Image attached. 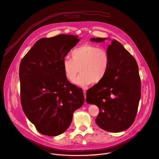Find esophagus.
Segmentation results:
<instances>
[{
    "instance_id": "1",
    "label": "esophagus",
    "mask_w": 159,
    "mask_h": 159,
    "mask_svg": "<svg viewBox=\"0 0 159 159\" xmlns=\"http://www.w3.org/2000/svg\"><path fill=\"white\" fill-rule=\"evenodd\" d=\"M83 93H84V99H85V100H86V91H83ZM85 103H86V101H85Z\"/></svg>"
}]
</instances>
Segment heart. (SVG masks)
Segmentation results:
<instances>
[{
    "label": "heart",
    "mask_w": 159,
    "mask_h": 159,
    "mask_svg": "<svg viewBox=\"0 0 159 159\" xmlns=\"http://www.w3.org/2000/svg\"><path fill=\"white\" fill-rule=\"evenodd\" d=\"M71 59L63 60L62 68L66 78L72 82L78 69L81 74L74 83L86 88L92 83H99L105 77L110 64V57L107 50L93 44H83L73 50Z\"/></svg>",
    "instance_id": "b5f03b06"
}]
</instances>
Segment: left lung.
<instances>
[{
    "label": "left lung",
    "mask_w": 159,
    "mask_h": 159,
    "mask_svg": "<svg viewBox=\"0 0 159 159\" xmlns=\"http://www.w3.org/2000/svg\"><path fill=\"white\" fill-rule=\"evenodd\" d=\"M110 38H93L101 43ZM110 64L104 79L87 92L86 101L99 107L95 119L102 129L120 132L135 120L141 98V80L136 61L120 42L112 40L107 48Z\"/></svg>",
    "instance_id": "left-lung-1"
}]
</instances>
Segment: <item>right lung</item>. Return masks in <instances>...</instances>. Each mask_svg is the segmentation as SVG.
<instances>
[{
    "label": "right lung",
    "instance_id": "obj_1",
    "mask_svg": "<svg viewBox=\"0 0 159 159\" xmlns=\"http://www.w3.org/2000/svg\"><path fill=\"white\" fill-rule=\"evenodd\" d=\"M79 41L75 35L41 38L21 61V106L43 135L56 136L64 132L73 113L84 103L83 90L66 78L62 68L63 60Z\"/></svg>",
    "mask_w": 159,
    "mask_h": 159
}]
</instances>
